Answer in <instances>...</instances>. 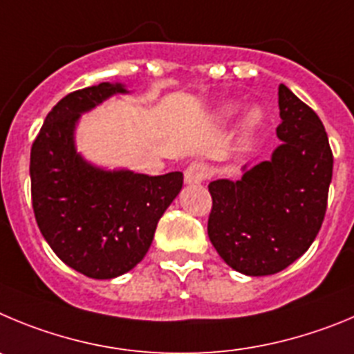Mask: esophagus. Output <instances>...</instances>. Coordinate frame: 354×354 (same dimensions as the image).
<instances>
[{
	"label": "esophagus",
	"instance_id": "34e87169",
	"mask_svg": "<svg viewBox=\"0 0 354 354\" xmlns=\"http://www.w3.org/2000/svg\"><path fill=\"white\" fill-rule=\"evenodd\" d=\"M208 178V167L201 162H192V164L185 169L183 180L187 185H197Z\"/></svg>",
	"mask_w": 354,
	"mask_h": 354
}]
</instances>
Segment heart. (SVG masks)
<instances>
[{"mask_svg": "<svg viewBox=\"0 0 354 354\" xmlns=\"http://www.w3.org/2000/svg\"><path fill=\"white\" fill-rule=\"evenodd\" d=\"M240 111V106L236 102H225L222 106H218V109L215 111L213 118H215L216 123H227L234 114ZM264 123V114L259 107H250V109L245 113V116L241 118L240 123V133L241 138H250L257 130L261 129V125Z\"/></svg>", "mask_w": 354, "mask_h": 354, "instance_id": "1", "label": "heart"}]
</instances>
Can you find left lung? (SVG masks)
<instances>
[{
	"mask_svg": "<svg viewBox=\"0 0 354 354\" xmlns=\"http://www.w3.org/2000/svg\"><path fill=\"white\" fill-rule=\"evenodd\" d=\"M279 109L272 157L243 165L240 180L208 185L209 241L232 270L250 277L282 272L307 252L332 183V149L317 114L284 84Z\"/></svg>",
	"mask_w": 354,
	"mask_h": 354,
	"instance_id": "8db88e82",
	"label": "left lung"
}]
</instances>
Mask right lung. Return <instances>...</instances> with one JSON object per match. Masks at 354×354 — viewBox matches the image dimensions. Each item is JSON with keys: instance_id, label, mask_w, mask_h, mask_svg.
<instances>
[{"instance_id": "1", "label": "right lung", "mask_w": 354, "mask_h": 354, "mask_svg": "<svg viewBox=\"0 0 354 354\" xmlns=\"http://www.w3.org/2000/svg\"><path fill=\"white\" fill-rule=\"evenodd\" d=\"M122 82L74 91L53 107L31 148L35 218L54 254L90 279H114L141 263L160 216L183 185L180 171L148 176L86 160L75 145L81 116L114 95Z\"/></svg>"}]
</instances>
